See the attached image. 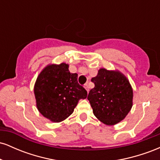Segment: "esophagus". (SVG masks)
I'll list each match as a JSON object with an SVG mask.
<instances>
[{
  "instance_id": "obj_1",
  "label": "esophagus",
  "mask_w": 160,
  "mask_h": 160,
  "mask_svg": "<svg viewBox=\"0 0 160 160\" xmlns=\"http://www.w3.org/2000/svg\"><path fill=\"white\" fill-rule=\"evenodd\" d=\"M84 88H85V89H86V91H87L88 92H89V85H88L87 83L84 84Z\"/></svg>"
}]
</instances>
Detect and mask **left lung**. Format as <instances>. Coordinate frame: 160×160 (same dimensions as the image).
<instances>
[{
    "instance_id": "8db88e82",
    "label": "left lung",
    "mask_w": 160,
    "mask_h": 160,
    "mask_svg": "<svg viewBox=\"0 0 160 160\" xmlns=\"http://www.w3.org/2000/svg\"><path fill=\"white\" fill-rule=\"evenodd\" d=\"M91 81L95 87L87 98L95 117L108 126L123 120L132 107L133 98L132 88L125 75L118 71L101 68Z\"/></svg>"
}]
</instances>
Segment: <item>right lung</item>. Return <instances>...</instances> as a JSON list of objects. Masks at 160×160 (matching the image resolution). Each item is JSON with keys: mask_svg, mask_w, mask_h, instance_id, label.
I'll return each instance as SVG.
<instances>
[{"mask_svg": "<svg viewBox=\"0 0 160 160\" xmlns=\"http://www.w3.org/2000/svg\"><path fill=\"white\" fill-rule=\"evenodd\" d=\"M69 65H49L38 75L34 84L37 108L52 122L65 120L74 112L79 100L87 97V92L78 82V74H71Z\"/></svg>", "mask_w": 160, "mask_h": 160, "instance_id": "obj_1", "label": "right lung"}]
</instances>
